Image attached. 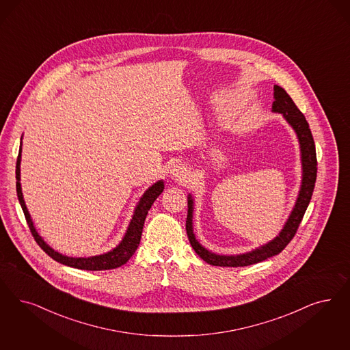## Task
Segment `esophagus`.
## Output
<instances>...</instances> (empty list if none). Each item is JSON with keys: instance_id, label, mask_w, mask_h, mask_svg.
Listing matches in <instances>:
<instances>
[{"instance_id": "1", "label": "esophagus", "mask_w": 350, "mask_h": 350, "mask_svg": "<svg viewBox=\"0 0 350 350\" xmlns=\"http://www.w3.org/2000/svg\"><path fill=\"white\" fill-rule=\"evenodd\" d=\"M170 176L176 180H180V181H186L189 178V170L186 169V167L183 164H177L174 165L172 170H170Z\"/></svg>"}]
</instances>
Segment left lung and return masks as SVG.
<instances>
[{"label":"left lung","instance_id":"left-lung-1","mask_svg":"<svg viewBox=\"0 0 350 350\" xmlns=\"http://www.w3.org/2000/svg\"><path fill=\"white\" fill-rule=\"evenodd\" d=\"M274 102H273V111L283 113L286 120L288 121L291 126L299 137L300 147H301L302 160V185L301 190L299 193L297 202L289 216L288 221L286 222L284 228L280 231L279 237L274 241L260 247L248 254H238V256H219L206 251L204 247L199 244L195 239L193 232V199L189 196V209H187V218H186V231L190 244L193 245L195 252L203 258L206 264L213 266H229V267H239V266L254 265L279 254L287 245L289 241L296 235V231L301 224L302 217L305 211L310 203L313 195L315 180H317V154H315V145H314L313 135L310 132L309 124L302 115L301 111L297 109L292 98L287 94V92L274 85Z\"/></svg>","mask_w":350,"mask_h":350}]
</instances>
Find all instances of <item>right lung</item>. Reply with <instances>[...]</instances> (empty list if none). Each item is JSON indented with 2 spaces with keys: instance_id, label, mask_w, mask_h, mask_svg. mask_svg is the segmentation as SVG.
<instances>
[{
  "instance_id": "add662e5",
  "label": "right lung",
  "mask_w": 350,
  "mask_h": 350,
  "mask_svg": "<svg viewBox=\"0 0 350 350\" xmlns=\"http://www.w3.org/2000/svg\"><path fill=\"white\" fill-rule=\"evenodd\" d=\"M21 157H22V145L21 150L18 154L16 159V169H15V176H16V193H18V199L19 203L22 205L23 213H25V221L28 224V228L31 230L32 237L35 238L37 244L41 247V250L48 254L53 260L61 262L63 265L71 266L75 269H81V270H111V269H116L119 266L124 265L128 262V260L132 257L134 252L137 251L139 241H141V235H142V230L145 225L146 216L151 208V205L154 204V202L157 200V196L163 193L164 190V183L163 181H159L152 185L141 198L139 203L135 208L134 216H133L131 225L126 230V234L124 237V239L120 244L112 250L109 254H99L94 257H88V258H75V257H67L63 254L55 252L53 248H50L45 241H42V238L37 234L36 229L33 226V222L31 219V216L27 211V206L25 204V199H23V193L21 189Z\"/></svg>"
}]
</instances>
